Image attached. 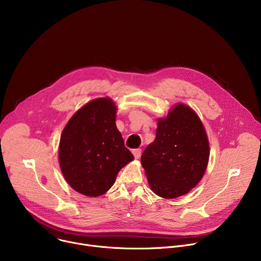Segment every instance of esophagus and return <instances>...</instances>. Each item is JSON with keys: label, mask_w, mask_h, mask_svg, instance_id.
<instances>
[{"label": "esophagus", "mask_w": 261, "mask_h": 261, "mask_svg": "<svg viewBox=\"0 0 261 261\" xmlns=\"http://www.w3.org/2000/svg\"><path fill=\"white\" fill-rule=\"evenodd\" d=\"M132 153H133L135 159H139L140 156H141V150H140V148H135V150H133Z\"/></svg>", "instance_id": "obj_1"}]
</instances>
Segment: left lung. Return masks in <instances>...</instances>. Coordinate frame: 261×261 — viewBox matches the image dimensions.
<instances>
[{
	"mask_svg": "<svg viewBox=\"0 0 261 261\" xmlns=\"http://www.w3.org/2000/svg\"><path fill=\"white\" fill-rule=\"evenodd\" d=\"M210 157L204 127L195 111L176 104L158 120L156 139L141 155L151 189L163 198L188 193L203 176Z\"/></svg>",
	"mask_w": 261,
	"mask_h": 261,
	"instance_id": "obj_1",
	"label": "left lung"
}]
</instances>
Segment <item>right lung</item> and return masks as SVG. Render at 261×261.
<instances>
[{
    "instance_id": "1",
    "label": "right lung",
    "mask_w": 261,
    "mask_h": 261,
    "mask_svg": "<svg viewBox=\"0 0 261 261\" xmlns=\"http://www.w3.org/2000/svg\"><path fill=\"white\" fill-rule=\"evenodd\" d=\"M116 114L113 100L95 99L76 111L62 132V173L74 190L86 196L107 192L119 171L134 159L116 126Z\"/></svg>"
}]
</instances>
